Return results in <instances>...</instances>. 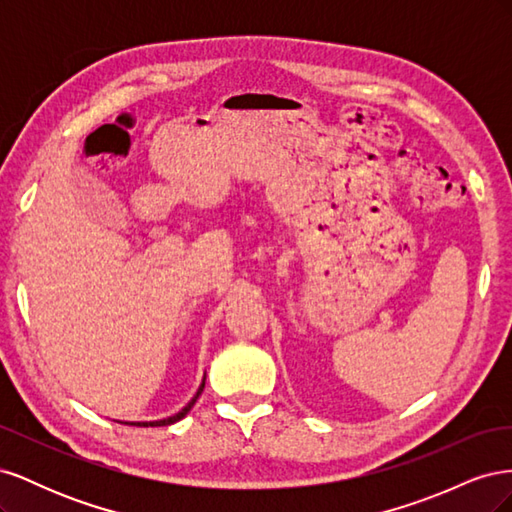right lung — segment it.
Listing matches in <instances>:
<instances>
[{
	"label": "right lung",
	"mask_w": 512,
	"mask_h": 512,
	"mask_svg": "<svg viewBox=\"0 0 512 512\" xmlns=\"http://www.w3.org/2000/svg\"><path fill=\"white\" fill-rule=\"evenodd\" d=\"M203 389H205V378H203V382H200V386H198V391H196V395L188 401V406H183L177 414H173V416H166V418H160V421H136V423H130V425H138V427H166V425H173V423H177V421H181V418L188 414L192 408H194V404H196V399L200 397V393H203ZM123 425H128V423H123Z\"/></svg>",
	"instance_id": "obj_1"
}]
</instances>
